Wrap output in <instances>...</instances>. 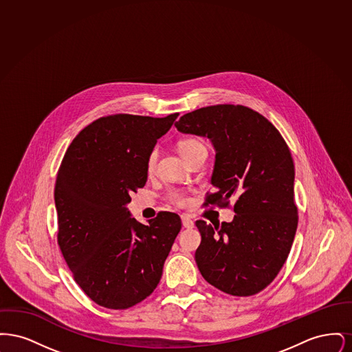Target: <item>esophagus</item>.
I'll list each match as a JSON object with an SVG mask.
<instances>
[{
	"label": "esophagus",
	"instance_id": "1",
	"mask_svg": "<svg viewBox=\"0 0 352 352\" xmlns=\"http://www.w3.org/2000/svg\"><path fill=\"white\" fill-rule=\"evenodd\" d=\"M181 219H182V224H184V228H194V226H195L194 220L190 218L188 215H182Z\"/></svg>",
	"mask_w": 352,
	"mask_h": 352
}]
</instances>
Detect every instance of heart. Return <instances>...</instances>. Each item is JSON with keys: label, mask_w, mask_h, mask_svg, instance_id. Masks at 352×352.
<instances>
[{"label": "heart", "mask_w": 352, "mask_h": 352, "mask_svg": "<svg viewBox=\"0 0 352 352\" xmlns=\"http://www.w3.org/2000/svg\"><path fill=\"white\" fill-rule=\"evenodd\" d=\"M178 151L181 153V155L184 157V160H188L191 155H194L195 153L201 151H207L206 146L201 144L199 140L195 138H184L178 142ZM157 158H158V151L157 149H153L149 153L148 158H146V170L148 173H151L155 164H157ZM166 198L168 201H173L177 206H186L188 203V198L184 194V191L179 190H170L166 194Z\"/></svg>", "instance_id": "obj_1"}]
</instances>
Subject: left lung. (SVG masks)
Returning <instances> with one entry per match:
<instances>
[{"mask_svg":"<svg viewBox=\"0 0 352 352\" xmlns=\"http://www.w3.org/2000/svg\"><path fill=\"white\" fill-rule=\"evenodd\" d=\"M175 126L210 138L217 151L211 177L217 191L206 204L236 198L231 223H195L201 234L197 265L219 290L253 296L276 278L297 231L290 151L270 121L244 105L204 107L184 115Z\"/></svg>","mask_w":352,"mask_h":352,"instance_id":"1","label":"left lung"}]
</instances>
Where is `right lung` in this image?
Returning <instances> with one entry per match:
<instances>
[{"instance_id": "1", "label": "right lung", "mask_w": 352, "mask_h": 352, "mask_svg": "<svg viewBox=\"0 0 352 352\" xmlns=\"http://www.w3.org/2000/svg\"><path fill=\"white\" fill-rule=\"evenodd\" d=\"M177 118H98L72 140L58 170V244L76 284L102 307L122 310L149 297L181 231L174 212L145 226L126 208L146 184L149 153Z\"/></svg>"}]
</instances>
